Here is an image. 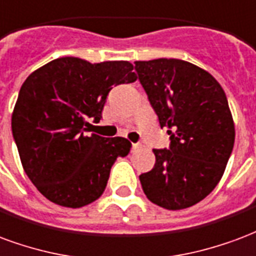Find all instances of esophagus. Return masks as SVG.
<instances>
[{
  "label": "esophagus",
  "instance_id": "obj_1",
  "mask_svg": "<svg viewBox=\"0 0 256 256\" xmlns=\"http://www.w3.org/2000/svg\"><path fill=\"white\" fill-rule=\"evenodd\" d=\"M140 146V143H132V150H136V148H139Z\"/></svg>",
  "mask_w": 256,
  "mask_h": 256
}]
</instances>
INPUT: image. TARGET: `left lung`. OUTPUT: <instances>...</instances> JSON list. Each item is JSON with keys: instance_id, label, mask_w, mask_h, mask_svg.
I'll return each instance as SVG.
<instances>
[{"instance_id": "left-lung-1", "label": "left lung", "mask_w": 256, "mask_h": 256, "mask_svg": "<svg viewBox=\"0 0 256 256\" xmlns=\"http://www.w3.org/2000/svg\"><path fill=\"white\" fill-rule=\"evenodd\" d=\"M169 148H154L156 165L139 176L148 200L168 210L187 208L222 177L234 144V124L222 87L204 69L177 58L136 61Z\"/></svg>"}]
</instances>
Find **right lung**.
Instances as JSON below:
<instances>
[{"mask_svg":"<svg viewBox=\"0 0 256 256\" xmlns=\"http://www.w3.org/2000/svg\"><path fill=\"white\" fill-rule=\"evenodd\" d=\"M128 61L91 64L78 57L53 60L30 74L12 114V134L26 174L50 202L78 208L104 194L124 138L88 135L114 86L134 83Z\"/></svg>","mask_w":256,"mask_h":256,"instance_id":"1","label":"right lung"}]
</instances>
